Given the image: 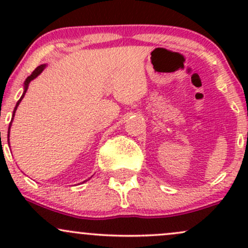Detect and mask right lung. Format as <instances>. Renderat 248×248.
<instances>
[{
  "instance_id": "add662e5",
  "label": "right lung",
  "mask_w": 248,
  "mask_h": 248,
  "mask_svg": "<svg viewBox=\"0 0 248 248\" xmlns=\"http://www.w3.org/2000/svg\"><path fill=\"white\" fill-rule=\"evenodd\" d=\"M45 66H46V65H45V64H43V65H39V66H38V67H36L35 71H33V72L31 73V75H30L29 77H28L27 79H25V81H24V92H23V94H22L21 99H19V100L17 101V104H16V107H15V109H14L13 119H14V116H15V112H16L17 107H18L19 102H21L22 99H23V96H24V94H25V92H27L28 87H29V84H30V81H31V80H33V79H35L37 76H39V75H41V73L43 72V70L45 69ZM13 119H11V121H13ZM10 127H11V122H10V124H9V130H10ZM8 133H9V132H8ZM8 136H9V134H8ZM8 141H9V139H8Z\"/></svg>"
}]
</instances>
